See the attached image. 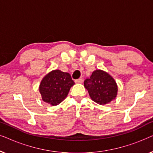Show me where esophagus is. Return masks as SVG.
I'll return each mask as SVG.
<instances>
[{"label": "esophagus", "mask_w": 153, "mask_h": 153, "mask_svg": "<svg viewBox=\"0 0 153 153\" xmlns=\"http://www.w3.org/2000/svg\"><path fill=\"white\" fill-rule=\"evenodd\" d=\"M75 83H83V79H76V80H75Z\"/></svg>", "instance_id": "obj_1"}]
</instances>
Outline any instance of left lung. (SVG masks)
I'll use <instances>...</instances> for the list:
<instances>
[{"label": "left lung", "mask_w": 153, "mask_h": 153, "mask_svg": "<svg viewBox=\"0 0 153 153\" xmlns=\"http://www.w3.org/2000/svg\"><path fill=\"white\" fill-rule=\"evenodd\" d=\"M84 86L92 100L101 105L109 103L118 93V86L114 78L101 70L94 71L91 78L84 81Z\"/></svg>", "instance_id": "8db88e82"}]
</instances>
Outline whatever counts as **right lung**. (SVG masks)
Wrapping results in <instances>:
<instances>
[{
    "label": "right lung",
    "mask_w": 153,
    "mask_h": 153,
    "mask_svg": "<svg viewBox=\"0 0 153 153\" xmlns=\"http://www.w3.org/2000/svg\"><path fill=\"white\" fill-rule=\"evenodd\" d=\"M74 84V81L69 73L56 70L44 77L39 90L44 102L56 106L65 99L70 88Z\"/></svg>",
    "instance_id": "add662e5"
}]
</instances>
